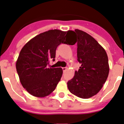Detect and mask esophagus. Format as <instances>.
Masks as SVG:
<instances>
[{"label":"esophagus","mask_w":124,"mask_h":124,"mask_svg":"<svg viewBox=\"0 0 124 124\" xmlns=\"http://www.w3.org/2000/svg\"><path fill=\"white\" fill-rule=\"evenodd\" d=\"M67 67H62V70H63V72H65V70H67Z\"/></svg>","instance_id":"1"}]
</instances>
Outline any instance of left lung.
I'll use <instances>...</instances> for the list:
<instances>
[{
  "mask_svg": "<svg viewBox=\"0 0 124 124\" xmlns=\"http://www.w3.org/2000/svg\"><path fill=\"white\" fill-rule=\"evenodd\" d=\"M77 61L81 66L75 71L73 78L68 81L70 92L82 99L92 97L99 92L109 72L108 57L104 49L87 33L78 29Z\"/></svg>",
  "mask_w": 124,
  "mask_h": 124,
  "instance_id": "left-lung-1",
  "label": "left lung"
}]
</instances>
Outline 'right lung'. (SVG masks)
<instances>
[{"mask_svg": "<svg viewBox=\"0 0 124 124\" xmlns=\"http://www.w3.org/2000/svg\"><path fill=\"white\" fill-rule=\"evenodd\" d=\"M74 32L54 29L39 34L20 50L16 69L20 83L30 94L37 97L49 95L62 77V68L49 67L55 61L57 47L61 44L74 45Z\"/></svg>", "mask_w": 124, "mask_h": 124, "instance_id": "add662e5", "label": "right lung"}]
</instances>
